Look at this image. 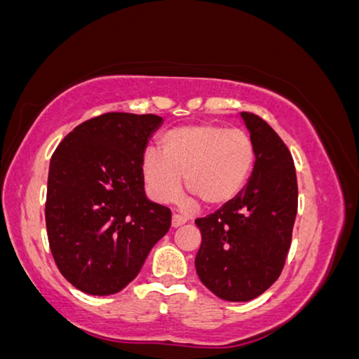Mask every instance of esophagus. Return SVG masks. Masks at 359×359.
<instances>
[{
    "label": "esophagus",
    "mask_w": 359,
    "mask_h": 359,
    "mask_svg": "<svg viewBox=\"0 0 359 359\" xmlns=\"http://www.w3.org/2000/svg\"><path fill=\"white\" fill-rule=\"evenodd\" d=\"M187 221H189V219H187V216H184V214L174 212V216H172V226H174V227L184 226V224H185Z\"/></svg>",
    "instance_id": "esophagus-1"
}]
</instances>
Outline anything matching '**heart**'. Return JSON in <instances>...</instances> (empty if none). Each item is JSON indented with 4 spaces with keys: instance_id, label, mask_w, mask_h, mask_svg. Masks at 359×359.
I'll use <instances>...</instances> for the list:
<instances>
[{
    "instance_id": "heart-1",
    "label": "heart",
    "mask_w": 359,
    "mask_h": 359,
    "mask_svg": "<svg viewBox=\"0 0 359 359\" xmlns=\"http://www.w3.org/2000/svg\"><path fill=\"white\" fill-rule=\"evenodd\" d=\"M159 149H147L142 175L149 196L170 203L187 190L201 205L221 206L237 196L255 165V145L247 132L214 122L177 127L164 133Z\"/></svg>"
}]
</instances>
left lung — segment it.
I'll return each instance as SVG.
<instances>
[{
  "instance_id": "obj_1",
  "label": "left lung",
  "mask_w": 359,
  "mask_h": 359,
  "mask_svg": "<svg viewBox=\"0 0 359 359\" xmlns=\"http://www.w3.org/2000/svg\"><path fill=\"white\" fill-rule=\"evenodd\" d=\"M242 117L256 156L248 185L221 210L195 221L201 232L196 274L227 302H250L279 279L298 210L290 149L259 116Z\"/></svg>"
}]
</instances>
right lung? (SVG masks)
<instances>
[{"mask_svg": "<svg viewBox=\"0 0 359 359\" xmlns=\"http://www.w3.org/2000/svg\"><path fill=\"white\" fill-rule=\"evenodd\" d=\"M163 117L104 112L79 124L51 156L45 203L50 250L61 274L90 295L135 279L170 227L142 175L148 138Z\"/></svg>", "mask_w": 359, "mask_h": 359, "instance_id": "1", "label": "right lung"}]
</instances>
